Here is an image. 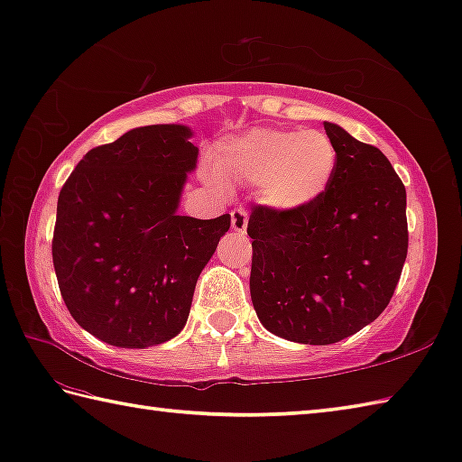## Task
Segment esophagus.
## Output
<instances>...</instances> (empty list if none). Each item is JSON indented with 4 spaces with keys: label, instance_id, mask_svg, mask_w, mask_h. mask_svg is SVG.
<instances>
[{
    "label": "esophagus",
    "instance_id": "esophagus-1",
    "mask_svg": "<svg viewBox=\"0 0 462 462\" xmlns=\"http://www.w3.org/2000/svg\"><path fill=\"white\" fill-rule=\"evenodd\" d=\"M247 223H249V215L245 209H235L231 211V227L235 233L245 235L247 231Z\"/></svg>",
    "mask_w": 462,
    "mask_h": 462
}]
</instances>
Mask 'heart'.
Wrapping results in <instances>:
<instances>
[{
    "label": "heart",
    "mask_w": 462,
    "mask_h": 462,
    "mask_svg": "<svg viewBox=\"0 0 462 462\" xmlns=\"http://www.w3.org/2000/svg\"><path fill=\"white\" fill-rule=\"evenodd\" d=\"M213 163L225 183L255 187L267 209L299 213L323 199L331 187L337 149L317 129L255 127L225 139Z\"/></svg>",
    "instance_id": "b5f03b06"
}]
</instances>
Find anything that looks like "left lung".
<instances>
[{
	"label": "left lung",
	"instance_id": "8db88e82",
	"mask_svg": "<svg viewBox=\"0 0 462 462\" xmlns=\"http://www.w3.org/2000/svg\"><path fill=\"white\" fill-rule=\"evenodd\" d=\"M337 149L328 191L299 213L255 207L251 300L287 341L331 345L379 317L407 259V191L379 149L325 121Z\"/></svg>",
	"mask_w": 462,
	"mask_h": 462
}]
</instances>
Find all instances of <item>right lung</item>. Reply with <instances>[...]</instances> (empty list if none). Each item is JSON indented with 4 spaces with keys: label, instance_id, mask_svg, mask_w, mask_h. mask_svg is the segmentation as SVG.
I'll return each instance as SVG.
<instances>
[{
    "label": "right lung",
    "instance_id": "right-lung-1",
    "mask_svg": "<svg viewBox=\"0 0 462 462\" xmlns=\"http://www.w3.org/2000/svg\"><path fill=\"white\" fill-rule=\"evenodd\" d=\"M187 125L129 129L91 149L58 199L53 267L75 323L121 349L183 331L197 279L231 215H179L199 147Z\"/></svg>",
    "mask_w": 462,
    "mask_h": 462
}]
</instances>
